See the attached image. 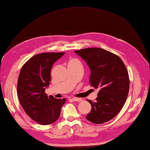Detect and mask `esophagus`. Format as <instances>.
Masks as SVG:
<instances>
[{
    "label": "esophagus",
    "instance_id": "34e87169",
    "mask_svg": "<svg viewBox=\"0 0 150 150\" xmlns=\"http://www.w3.org/2000/svg\"><path fill=\"white\" fill-rule=\"evenodd\" d=\"M72 100L75 101V102H81L82 101V99L81 98H76V97H73Z\"/></svg>",
    "mask_w": 150,
    "mask_h": 150
}]
</instances>
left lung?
I'll return each mask as SVG.
<instances>
[{
    "label": "left lung",
    "instance_id": "1",
    "mask_svg": "<svg viewBox=\"0 0 150 150\" xmlns=\"http://www.w3.org/2000/svg\"><path fill=\"white\" fill-rule=\"evenodd\" d=\"M86 62L91 74L89 82L98 89L95 102L88 100L91 110L86 118L94 124H103L119 113L129 92L128 73L119 57L101 48L75 51Z\"/></svg>",
    "mask_w": 150,
    "mask_h": 150
}]
</instances>
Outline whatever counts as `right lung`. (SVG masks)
<instances>
[{"mask_svg":"<svg viewBox=\"0 0 150 150\" xmlns=\"http://www.w3.org/2000/svg\"><path fill=\"white\" fill-rule=\"evenodd\" d=\"M65 53H44L31 57L22 67L17 83L18 100L31 119L48 125L59 119L66 98L47 97L46 88L51 82L53 64Z\"/></svg>","mask_w":150,"mask_h":150,"instance_id":"1","label":"right lung"}]
</instances>
